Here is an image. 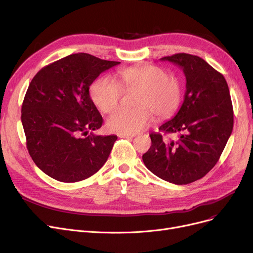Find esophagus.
<instances>
[{
	"instance_id": "obj_1",
	"label": "esophagus",
	"mask_w": 253,
	"mask_h": 253,
	"mask_svg": "<svg viewBox=\"0 0 253 253\" xmlns=\"http://www.w3.org/2000/svg\"><path fill=\"white\" fill-rule=\"evenodd\" d=\"M118 136L120 138H133L134 137V135H132V134H123V133H120Z\"/></svg>"
}]
</instances>
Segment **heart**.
<instances>
[{
  "label": "heart",
  "instance_id": "1",
  "mask_svg": "<svg viewBox=\"0 0 253 253\" xmlns=\"http://www.w3.org/2000/svg\"><path fill=\"white\" fill-rule=\"evenodd\" d=\"M124 92H136L133 110L120 109L106 120L111 132L134 134L147 128L153 120L168 119L175 113L181 99L177 77L167 75L155 65L144 64L119 70L115 78L102 77L92 84L90 97L96 108L110 114L115 111Z\"/></svg>",
  "mask_w": 253,
  "mask_h": 253
}]
</instances>
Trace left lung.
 Returning <instances> with one entry per match:
<instances>
[{
	"label": "left lung",
	"instance_id": "8db88e82",
	"mask_svg": "<svg viewBox=\"0 0 253 253\" xmlns=\"http://www.w3.org/2000/svg\"><path fill=\"white\" fill-rule=\"evenodd\" d=\"M182 69L187 90L178 113L151 133L142 161L155 175L175 184L202 178L215 166L233 131L234 112L224 77L201 57L177 53L161 58ZM176 134V141L162 134Z\"/></svg>",
	"mask_w": 253,
	"mask_h": 253
}]
</instances>
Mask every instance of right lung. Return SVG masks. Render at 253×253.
<instances>
[{
	"instance_id": "1",
	"label": "right lung",
	"mask_w": 253,
	"mask_h": 253,
	"mask_svg": "<svg viewBox=\"0 0 253 253\" xmlns=\"http://www.w3.org/2000/svg\"><path fill=\"white\" fill-rule=\"evenodd\" d=\"M118 61L77 53L53 62L34 77L25 93L21 122L35 164L62 182L84 180L103 166L116 135H94L102 117L89 87Z\"/></svg>"
}]
</instances>
